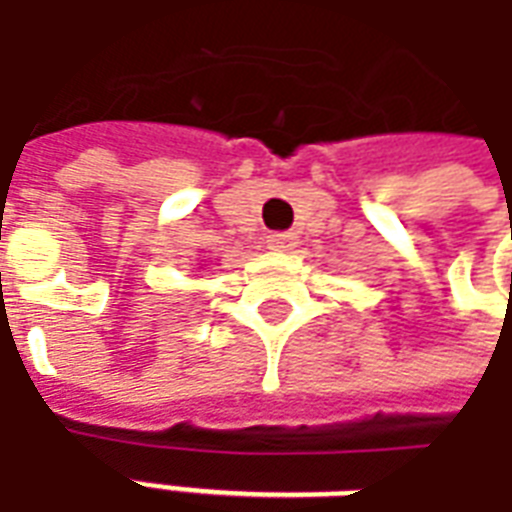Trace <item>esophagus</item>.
Returning a JSON list of instances; mask_svg holds the SVG:
<instances>
[{
    "mask_svg": "<svg viewBox=\"0 0 512 512\" xmlns=\"http://www.w3.org/2000/svg\"><path fill=\"white\" fill-rule=\"evenodd\" d=\"M267 248L292 250L295 248V234H286V231H281V234H270V237H267Z\"/></svg>",
    "mask_w": 512,
    "mask_h": 512,
    "instance_id": "34e87169",
    "label": "esophagus"
}]
</instances>
